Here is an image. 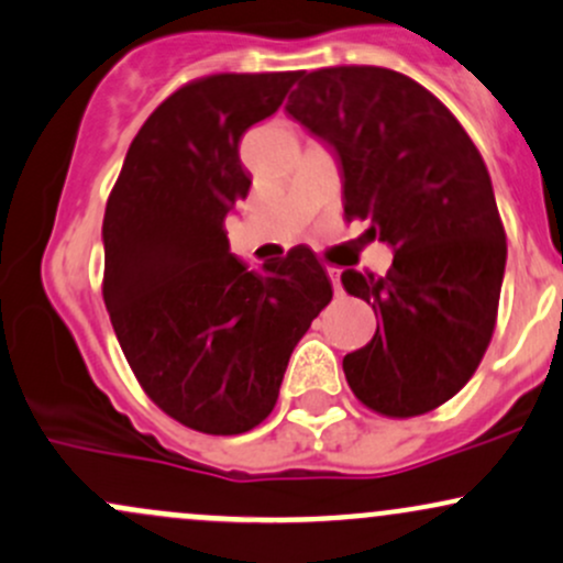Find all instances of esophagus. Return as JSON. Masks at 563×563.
<instances>
[{
	"mask_svg": "<svg viewBox=\"0 0 563 563\" xmlns=\"http://www.w3.org/2000/svg\"><path fill=\"white\" fill-rule=\"evenodd\" d=\"M327 274H329V279H332L336 292H340V274H342V271L334 268V266H327Z\"/></svg>",
	"mask_w": 563,
	"mask_h": 563,
	"instance_id": "obj_1",
	"label": "esophagus"
}]
</instances>
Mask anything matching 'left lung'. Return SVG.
Masks as SVG:
<instances>
[{"instance_id":"obj_1","label":"left lung","mask_w":563,"mask_h":563,"mask_svg":"<svg viewBox=\"0 0 563 563\" xmlns=\"http://www.w3.org/2000/svg\"><path fill=\"white\" fill-rule=\"evenodd\" d=\"M287 112L334 150L345 218L393 247L385 276L347 268L342 287L374 308L376 334L342 361L363 406L411 419L477 372L498 319L506 231L490 174L464 125L398 70L297 73Z\"/></svg>"}]
</instances>
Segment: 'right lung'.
Here are the masks:
<instances>
[{
  "mask_svg": "<svg viewBox=\"0 0 563 563\" xmlns=\"http://www.w3.org/2000/svg\"><path fill=\"white\" fill-rule=\"evenodd\" d=\"M297 73H216L174 91L131 142L102 221V297L131 372L157 408L205 434L274 411L289 355L332 300L297 244L250 268L223 221L250 191L240 142Z\"/></svg>",
  "mask_w": 563,
  "mask_h": 563,
  "instance_id": "right-lung-1",
  "label": "right lung"
}]
</instances>
